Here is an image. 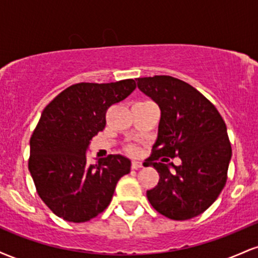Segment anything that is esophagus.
<instances>
[{"label":"esophagus","instance_id":"1","mask_svg":"<svg viewBox=\"0 0 258 258\" xmlns=\"http://www.w3.org/2000/svg\"><path fill=\"white\" fill-rule=\"evenodd\" d=\"M131 167L133 168V170H138V168L143 167V164H142V162H139V161H132Z\"/></svg>","mask_w":258,"mask_h":258}]
</instances>
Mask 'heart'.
<instances>
[{
	"label": "heart",
	"instance_id": "heart-1",
	"mask_svg": "<svg viewBox=\"0 0 258 258\" xmlns=\"http://www.w3.org/2000/svg\"><path fill=\"white\" fill-rule=\"evenodd\" d=\"M127 152L130 154H137L138 153V147L136 144H130L127 146Z\"/></svg>",
	"mask_w": 258,
	"mask_h": 258
}]
</instances>
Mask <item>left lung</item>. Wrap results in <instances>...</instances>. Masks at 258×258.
Wrapping results in <instances>:
<instances>
[{
    "instance_id": "obj_1",
    "label": "left lung",
    "mask_w": 258,
    "mask_h": 258,
    "mask_svg": "<svg viewBox=\"0 0 258 258\" xmlns=\"http://www.w3.org/2000/svg\"><path fill=\"white\" fill-rule=\"evenodd\" d=\"M138 88L161 109L152 155L144 162L159 173V183L147 190L159 214L174 221L197 217L212 205L224 188L232 146L227 126L216 106L197 88L168 75L136 79ZM161 156L182 160L170 170ZM168 160V159H167Z\"/></svg>"
}]
</instances>
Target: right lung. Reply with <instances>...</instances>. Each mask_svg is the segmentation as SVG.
I'll return each instance as SVG.
<instances>
[{"label": "right lung", "instance_id": "right-lung-1", "mask_svg": "<svg viewBox=\"0 0 258 258\" xmlns=\"http://www.w3.org/2000/svg\"><path fill=\"white\" fill-rule=\"evenodd\" d=\"M136 81L80 82L69 86L43 109L30 138L29 171L38 197L68 222L81 223L108 207L119 179L131 161L108 155L86 161L92 138L105 128V114L135 91Z\"/></svg>", "mask_w": 258, "mask_h": 258}]
</instances>
